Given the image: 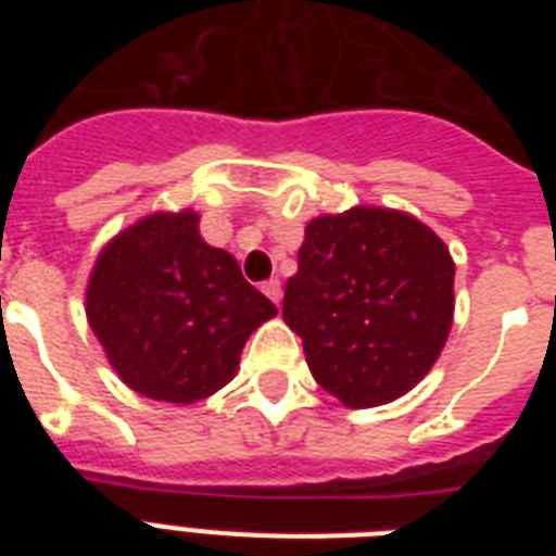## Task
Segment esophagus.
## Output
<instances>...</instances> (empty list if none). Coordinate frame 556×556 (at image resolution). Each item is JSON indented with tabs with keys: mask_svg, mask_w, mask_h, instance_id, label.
Wrapping results in <instances>:
<instances>
[{
	"mask_svg": "<svg viewBox=\"0 0 556 556\" xmlns=\"http://www.w3.org/2000/svg\"><path fill=\"white\" fill-rule=\"evenodd\" d=\"M262 291L268 296L270 303H277L282 300V286H279V279H268V282H262Z\"/></svg>",
	"mask_w": 556,
	"mask_h": 556,
	"instance_id": "34e87169",
	"label": "esophagus"
}]
</instances>
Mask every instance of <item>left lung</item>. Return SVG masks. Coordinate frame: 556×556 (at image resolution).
Instances as JSON below:
<instances>
[{
	"label": "left lung",
	"mask_w": 556,
	"mask_h": 556,
	"mask_svg": "<svg viewBox=\"0 0 556 556\" xmlns=\"http://www.w3.org/2000/svg\"><path fill=\"white\" fill-rule=\"evenodd\" d=\"M456 262L404 210L357 204L305 225L282 320L303 338L314 380L349 409L406 395L453 326Z\"/></svg>",
	"instance_id": "8db88e82"
}]
</instances>
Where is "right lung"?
I'll use <instances>...</instances> for the list:
<instances>
[{"label": "right lung", "instance_id": "add662e5", "mask_svg": "<svg viewBox=\"0 0 556 556\" xmlns=\"http://www.w3.org/2000/svg\"><path fill=\"white\" fill-rule=\"evenodd\" d=\"M199 213H150L109 239L86 286V320L138 395L195 404L230 383L244 343L277 305L233 253L201 239Z\"/></svg>", "mask_w": 556, "mask_h": 556}]
</instances>
